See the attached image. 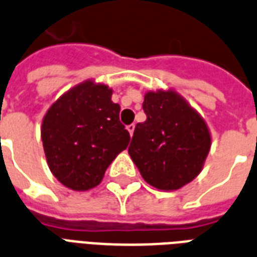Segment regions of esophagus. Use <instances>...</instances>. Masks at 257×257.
<instances>
[{"label":"esophagus","instance_id":"1","mask_svg":"<svg viewBox=\"0 0 257 257\" xmlns=\"http://www.w3.org/2000/svg\"><path fill=\"white\" fill-rule=\"evenodd\" d=\"M126 129H128V132L131 133V136H132V135H133V132H135V124H131V125H128V126H126Z\"/></svg>","mask_w":257,"mask_h":257}]
</instances>
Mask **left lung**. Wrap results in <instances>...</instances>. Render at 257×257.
I'll use <instances>...</instances> for the list:
<instances>
[{
  "instance_id": "left-lung-1",
  "label": "left lung",
  "mask_w": 257,
  "mask_h": 257,
  "mask_svg": "<svg viewBox=\"0 0 257 257\" xmlns=\"http://www.w3.org/2000/svg\"><path fill=\"white\" fill-rule=\"evenodd\" d=\"M147 114L133 132L128 152L147 183L178 190L197 178L210 151L209 128L198 111L174 90L148 91Z\"/></svg>"
}]
</instances>
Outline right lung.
Wrapping results in <instances>:
<instances>
[{
	"instance_id": "1",
	"label": "right lung",
	"mask_w": 257,
	"mask_h": 257,
	"mask_svg": "<svg viewBox=\"0 0 257 257\" xmlns=\"http://www.w3.org/2000/svg\"><path fill=\"white\" fill-rule=\"evenodd\" d=\"M111 89L85 81L64 93L44 115L42 140L51 172L62 185L86 191L102 181L109 164L129 144Z\"/></svg>"
}]
</instances>
